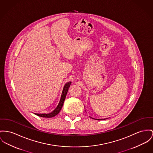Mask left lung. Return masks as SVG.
<instances>
[{
	"instance_id": "left-lung-1",
	"label": "left lung",
	"mask_w": 153,
	"mask_h": 153,
	"mask_svg": "<svg viewBox=\"0 0 153 153\" xmlns=\"http://www.w3.org/2000/svg\"><path fill=\"white\" fill-rule=\"evenodd\" d=\"M104 120V119H100V120L99 119V120Z\"/></svg>"
}]
</instances>
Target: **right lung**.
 <instances>
[{"label": "right lung", "mask_w": 153, "mask_h": 153, "mask_svg": "<svg viewBox=\"0 0 153 153\" xmlns=\"http://www.w3.org/2000/svg\"><path fill=\"white\" fill-rule=\"evenodd\" d=\"M71 82H69L64 85V87L63 88L62 94H61L60 101L59 102L57 107L56 108V109L53 111H52L50 114H36L38 116H39L41 117H45V118H52V117L56 116V115H57L60 112L61 108H62V107L64 104V102L65 100L67 93L68 90L71 85Z\"/></svg>", "instance_id": "right-lung-1"}]
</instances>
